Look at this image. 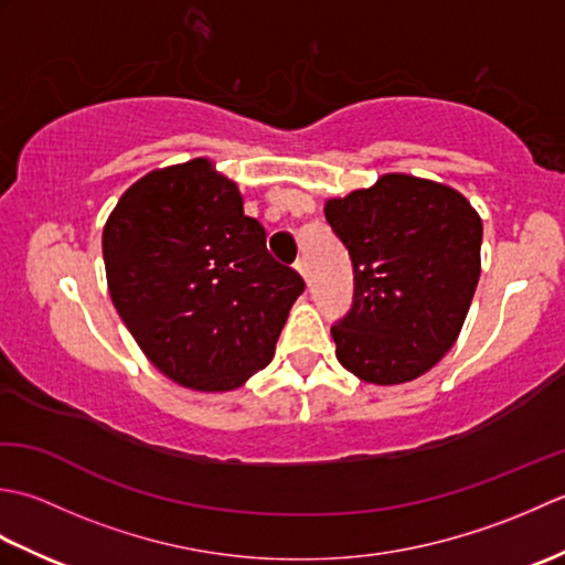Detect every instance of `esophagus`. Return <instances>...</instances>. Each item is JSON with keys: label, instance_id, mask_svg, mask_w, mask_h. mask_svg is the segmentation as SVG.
Listing matches in <instances>:
<instances>
[{"label": "esophagus", "instance_id": "esophagus-1", "mask_svg": "<svg viewBox=\"0 0 565 565\" xmlns=\"http://www.w3.org/2000/svg\"><path fill=\"white\" fill-rule=\"evenodd\" d=\"M294 267H296L298 274L303 276V279H308V262H306V259H298V262L294 264Z\"/></svg>", "mask_w": 565, "mask_h": 565}]
</instances>
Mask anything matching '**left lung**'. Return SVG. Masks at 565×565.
Listing matches in <instances>:
<instances>
[{
    "mask_svg": "<svg viewBox=\"0 0 565 565\" xmlns=\"http://www.w3.org/2000/svg\"><path fill=\"white\" fill-rule=\"evenodd\" d=\"M354 267L352 310L332 326L340 364L374 386L427 374L447 354L481 276L483 223L459 191L391 172L326 201Z\"/></svg>",
    "mask_w": 565,
    "mask_h": 565,
    "instance_id": "1",
    "label": "left lung"
}]
</instances>
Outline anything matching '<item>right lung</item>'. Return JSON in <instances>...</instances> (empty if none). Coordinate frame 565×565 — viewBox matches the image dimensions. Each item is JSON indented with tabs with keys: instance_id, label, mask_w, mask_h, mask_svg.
Returning <instances> with one entry per match:
<instances>
[{
	"instance_id": "1",
	"label": "right lung",
	"mask_w": 565,
	"mask_h": 565,
	"mask_svg": "<svg viewBox=\"0 0 565 565\" xmlns=\"http://www.w3.org/2000/svg\"><path fill=\"white\" fill-rule=\"evenodd\" d=\"M118 316L167 379L223 393L267 366L306 284L274 262L237 184L209 158L124 191L102 235Z\"/></svg>"
}]
</instances>
